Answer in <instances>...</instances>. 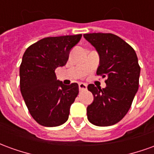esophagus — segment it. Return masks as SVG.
<instances>
[{"label":"esophagus","mask_w":154,"mask_h":154,"mask_svg":"<svg viewBox=\"0 0 154 154\" xmlns=\"http://www.w3.org/2000/svg\"><path fill=\"white\" fill-rule=\"evenodd\" d=\"M78 87H79V90L80 91H85V90H87V85H86L85 83H82V82L79 83Z\"/></svg>","instance_id":"34e87169"}]
</instances>
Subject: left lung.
I'll list each match as a JSON object with an SVG mask.
<instances>
[{"label": "left lung", "mask_w": 154, "mask_h": 154, "mask_svg": "<svg viewBox=\"0 0 154 154\" xmlns=\"http://www.w3.org/2000/svg\"><path fill=\"white\" fill-rule=\"evenodd\" d=\"M83 37L99 55L97 74L107 77L105 88L87 87L94 97L87 108V119L97 126L113 125L129 111L139 89L138 57L134 48L116 35L92 33Z\"/></svg>", "instance_id": "obj_1"}]
</instances>
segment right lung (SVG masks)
<instances>
[{
	"instance_id": "add662e5",
	"label": "right lung",
	"mask_w": 154,
	"mask_h": 154,
	"mask_svg": "<svg viewBox=\"0 0 154 154\" xmlns=\"http://www.w3.org/2000/svg\"><path fill=\"white\" fill-rule=\"evenodd\" d=\"M82 35L42 38L25 50L20 67V86L25 105L39 125L55 127L68 119L79 92L78 84L64 85L57 80V67L67 63L71 49Z\"/></svg>"
}]
</instances>
